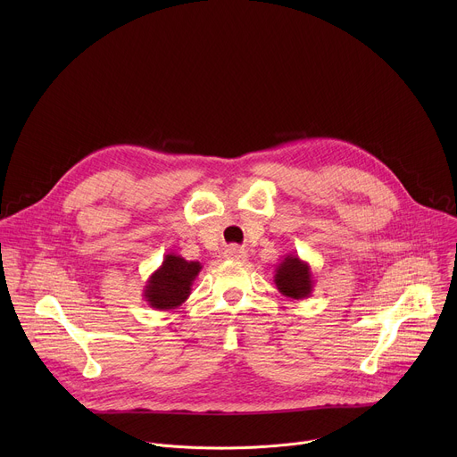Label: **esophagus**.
Instances as JSON below:
<instances>
[{
    "label": "esophagus",
    "instance_id": "1",
    "mask_svg": "<svg viewBox=\"0 0 457 457\" xmlns=\"http://www.w3.org/2000/svg\"><path fill=\"white\" fill-rule=\"evenodd\" d=\"M226 256L229 258V260H245V256H247V251L244 249V247H238V245H229L228 249H226Z\"/></svg>",
    "mask_w": 457,
    "mask_h": 457
}]
</instances>
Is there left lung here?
I'll use <instances>...</instances> for the list:
<instances>
[{
	"label": "left lung",
	"mask_w": 457,
	"mask_h": 457,
	"mask_svg": "<svg viewBox=\"0 0 457 457\" xmlns=\"http://www.w3.org/2000/svg\"><path fill=\"white\" fill-rule=\"evenodd\" d=\"M275 286L284 296L293 300L311 296L314 287L311 266L298 254H286V258L275 268Z\"/></svg>",
	"instance_id": "left-lung-1"
}]
</instances>
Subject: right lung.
Wrapping results in <instances>:
<instances>
[{
	"label": "right lung",
	"instance_id": "right-lung-1",
	"mask_svg": "<svg viewBox=\"0 0 457 457\" xmlns=\"http://www.w3.org/2000/svg\"><path fill=\"white\" fill-rule=\"evenodd\" d=\"M203 270L201 262L168 253L162 264L146 280L143 296L152 309L173 311L191 295V286Z\"/></svg>",
	"mask_w": 457,
	"mask_h": 457
}]
</instances>
